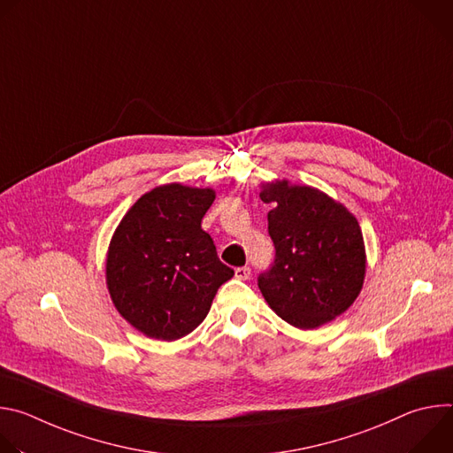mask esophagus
Wrapping results in <instances>:
<instances>
[{"instance_id":"esophagus-1","label":"esophagus","mask_w":453,"mask_h":453,"mask_svg":"<svg viewBox=\"0 0 453 453\" xmlns=\"http://www.w3.org/2000/svg\"><path fill=\"white\" fill-rule=\"evenodd\" d=\"M234 276L238 278V280H249L250 278V269L249 267H238L236 271H234Z\"/></svg>"}]
</instances>
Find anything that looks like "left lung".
Returning <instances> with one entry per match:
<instances>
[{
    "label": "left lung",
    "instance_id": "8db88e82",
    "mask_svg": "<svg viewBox=\"0 0 453 453\" xmlns=\"http://www.w3.org/2000/svg\"><path fill=\"white\" fill-rule=\"evenodd\" d=\"M260 199L276 247L274 265L257 278L269 306L288 325L313 330L344 313L365 278V245L357 217L311 186L276 179Z\"/></svg>",
    "mask_w": 453,
    "mask_h": 453
}]
</instances>
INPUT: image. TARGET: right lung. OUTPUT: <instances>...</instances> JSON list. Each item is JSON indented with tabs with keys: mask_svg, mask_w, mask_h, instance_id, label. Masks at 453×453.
Returning <instances> with one entry per match:
<instances>
[{
	"mask_svg": "<svg viewBox=\"0 0 453 453\" xmlns=\"http://www.w3.org/2000/svg\"><path fill=\"white\" fill-rule=\"evenodd\" d=\"M213 201V188L156 186L125 213L111 238L109 296L128 325L150 339L170 342L191 334L234 274L201 227Z\"/></svg>",
	"mask_w": 453,
	"mask_h": 453,
	"instance_id": "1",
	"label": "right lung"
}]
</instances>
